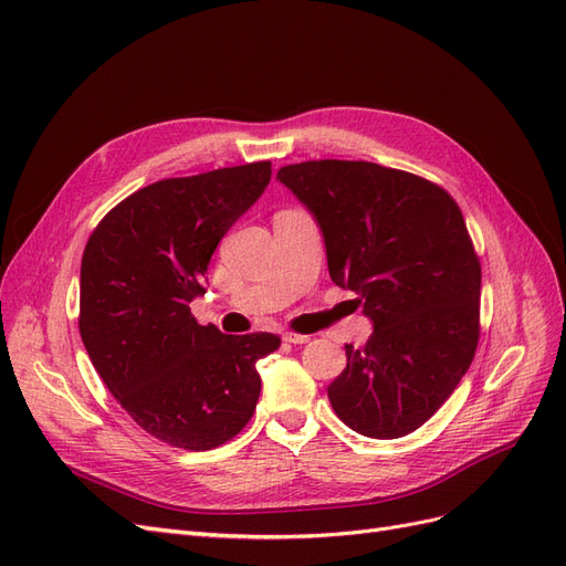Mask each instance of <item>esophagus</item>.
Returning <instances> with one entry per match:
<instances>
[{
	"label": "esophagus",
	"instance_id": "34e87169",
	"mask_svg": "<svg viewBox=\"0 0 566 566\" xmlns=\"http://www.w3.org/2000/svg\"><path fill=\"white\" fill-rule=\"evenodd\" d=\"M285 342H290V345H306V342L312 339V335H300V333H285L283 335Z\"/></svg>",
	"mask_w": 566,
	"mask_h": 566
}]
</instances>
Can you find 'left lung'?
Listing matches in <instances>:
<instances>
[{
    "label": "left lung",
    "mask_w": 566,
    "mask_h": 566,
    "mask_svg": "<svg viewBox=\"0 0 566 566\" xmlns=\"http://www.w3.org/2000/svg\"><path fill=\"white\" fill-rule=\"evenodd\" d=\"M279 179L318 221L335 285L373 321L328 387L337 418L373 439L430 420L479 345L482 264L458 202L430 179L366 160H306Z\"/></svg>",
    "instance_id": "8db88e82"
}]
</instances>
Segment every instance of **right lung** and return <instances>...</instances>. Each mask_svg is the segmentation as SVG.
Instances as JSON below:
<instances>
[{
	"label": "right lung",
	"mask_w": 566,
	"mask_h": 566,
	"mask_svg": "<svg viewBox=\"0 0 566 566\" xmlns=\"http://www.w3.org/2000/svg\"><path fill=\"white\" fill-rule=\"evenodd\" d=\"M271 179V163L148 184L98 221L82 254L80 335L129 418L169 447L210 451L250 422L271 333L200 325L191 300L224 233Z\"/></svg>",
	"instance_id": "right-lung-1"
}]
</instances>
